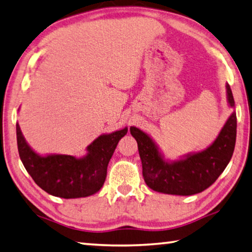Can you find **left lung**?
Returning a JSON list of instances; mask_svg holds the SVG:
<instances>
[{
	"label": "left lung",
	"instance_id": "1",
	"mask_svg": "<svg viewBox=\"0 0 252 252\" xmlns=\"http://www.w3.org/2000/svg\"><path fill=\"white\" fill-rule=\"evenodd\" d=\"M226 95L229 107L235 108L228 83ZM130 134L138 145L142 175L151 189L171 195H193L210 188L229 163L236 144L237 116L235 111L230 114L206 149L187 154L178 160L165 159L156 141L139 128L131 126Z\"/></svg>",
	"mask_w": 252,
	"mask_h": 252
}]
</instances>
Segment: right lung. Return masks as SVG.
<instances>
[{"label": "right lung", "mask_w": 252, "mask_h": 252, "mask_svg": "<svg viewBox=\"0 0 252 252\" xmlns=\"http://www.w3.org/2000/svg\"><path fill=\"white\" fill-rule=\"evenodd\" d=\"M128 128L99 135L87 147L83 157L39 155L28 145L16 124L18 154L24 167L38 187L63 198L87 197L97 193L106 179L107 165Z\"/></svg>", "instance_id": "add662e5"}]
</instances>
